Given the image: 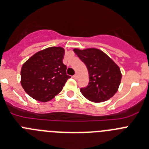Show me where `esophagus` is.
Wrapping results in <instances>:
<instances>
[{
	"label": "esophagus",
	"instance_id": "34e87169",
	"mask_svg": "<svg viewBox=\"0 0 149 149\" xmlns=\"http://www.w3.org/2000/svg\"><path fill=\"white\" fill-rule=\"evenodd\" d=\"M73 78H74L75 79H78V75L77 74H75L74 76H73Z\"/></svg>",
	"mask_w": 149,
	"mask_h": 149
}]
</instances>
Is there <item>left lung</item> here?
<instances>
[{"mask_svg":"<svg viewBox=\"0 0 149 149\" xmlns=\"http://www.w3.org/2000/svg\"><path fill=\"white\" fill-rule=\"evenodd\" d=\"M73 51L85 64L89 73V84L80 89L83 96L93 102H102L111 99L118 91L121 82L119 66L97 48H74Z\"/></svg>","mask_w":149,"mask_h":149,"instance_id":"8db88e82","label":"left lung"}]
</instances>
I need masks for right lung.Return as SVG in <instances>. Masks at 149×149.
Wrapping results in <instances>:
<instances>
[{
    "label": "right lung",
    "mask_w": 149,
    "mask_h": 149,
    "mask_svg": "<svg viewBox=\"0 0 149 149\" xmlns=\"http://www.w3.org/2000/svg\"><path fill=\"white\" fill-rule=\"evenodd\" d=\"M65 49L50 47L37 52L22 65L21 84L26 93L37 101H50L70 78L62 62Z\"/></svg>",
    "instance_id": "add662e5"
}]
</instances>
